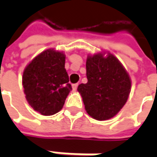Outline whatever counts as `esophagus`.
<instances>
[{
  "label": "esophagus",
  "instance_id": "obj_1",
  "mask_svg": "<svg viewBox=\"0 0 157 157\" xmlns=\"http://www.w3.org/2000/svg\"><path fill=\"white\" fill-rule=\"evenodd\" d=\"M78 86V84H73V85H72V90H73L74 92H75L76 90H77Z\"/></svg>",
  "mask_w": 157,
  "mask_h": 157
}]
</instances>
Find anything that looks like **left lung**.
Instances as JSON below:
<instances>
[{"label":"left lung","instance_id":"1","mask_svg":"<svg viewBox=\"0 0 157 157\" xmlns=\"http://www.w3.org/2000/svg\"><path fill=\"white\" fill-rule=\"evenodd\" d=\"M86 77L87 83L78 86L86 113L97 121L114 117L131 91L128 71L110 52H100L87 56Z\"/></svg>","mask_w":157,"mask_h":157}]
</instances>
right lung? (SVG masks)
<instances>
[{
  "label": "right lung",
  "instance_id": "obj_1",
  "mask_svg": "<svg viewBox=\"0 0 157 157\" xmlns=\"http://www.w3.org/2000/svg\"><path fill=\"white\" fill-rule=\"evenodd\" d=\"M64 63L63 52L48 49L34 57L23 71L25 98L42 115H53L60 111L71 90Z\"/></svg>",
  "mask_w": 157,
  "mask_h": 157
}]
</instances>
